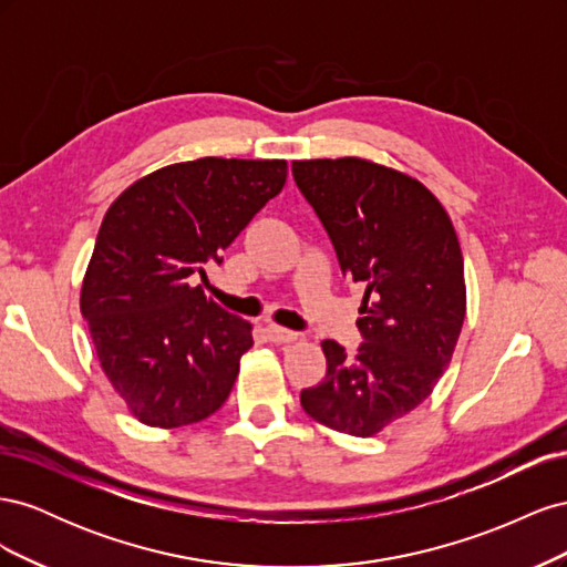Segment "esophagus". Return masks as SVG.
I'll return each mask as SVG.
<instances>
[{
    "mask_svg": "<svg viewBox=\"0 0 567 567\" xmlns=\"http://www.w3.org/2000/svg\"><path fill=\"white\" fill-rule=\"evenodd\" d=\"M265 333H267V340H269V342H274V346H288V342L298 340V333H296V331L281 329V326H274V323H269V326H267Z\"/></svg>",
    "mask_w": 567,
    "mask_h": 567,
    "instance_id": "esophagus-1",
    "label": "esophagus"
}]
</instances>
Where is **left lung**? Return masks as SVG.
<instances>
[{
    "label": "left lung",
    "instance_id": "left-lung-1",
    "mask_svg": "<svg viewBox=\"0 0 567 567\" xmlns=\"http://www.w3.org/2000/svg\"><path fill=\"white\" fill-rule=\"evenodd\" d=\"M293 179L336 248L342 277L364 286L348 354L323 340L326 379L300 392L315 421L371 437L416 409L450 367L466 317L463 255L427 188L364 158L293 161Z\"/></svg>",
    "mask_w": 567,
    "mask_h": 567
}]
</instances>
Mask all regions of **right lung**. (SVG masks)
Listing matches in <instances>:
<instances>
[{"mask_svg":"<svg viewBox=\"0 0 567 567\" xmlns=\"http://www.w3.org/2000/svg\"><path fill=\"white\" fill-rule=\"evenodd\" d=\"M286 175V161L198 158L161 167L113 200L80 310L99 364L134 419L182 427L227 402L252 326L186 279L221 262Z\"/></svg>","mask_w":567,"mask_h":567,"instance_id":"1","label":"right lung"}]
</instances>
